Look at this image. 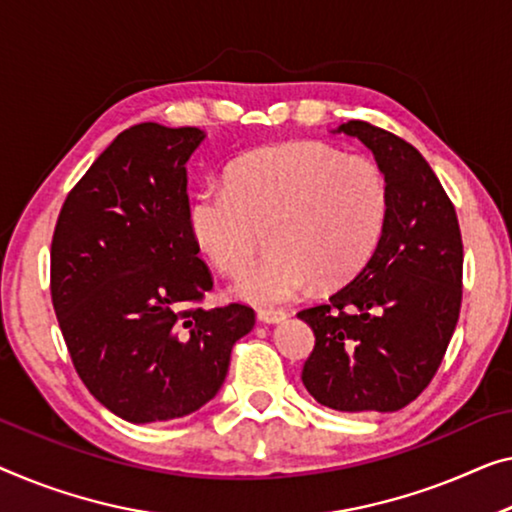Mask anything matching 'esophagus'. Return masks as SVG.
<instances>
[{
  "label": "esophagus",
  "mask_w": 512,
  "mask_h": 512,
  "mask_svg": "<svg viewBox=\"0 0 512 512\" xmlns=\"http://www.w3.org/2000/svg\"><path fill=\"white\" fill-rule=\"evenodd\" d=\"M287 317L285 310H257V319L264 324H278Z\"/></svg>",
  "instance_id": "34e87169"
}]
</instances>
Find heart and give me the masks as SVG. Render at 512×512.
Returning a JSON list of instances; mask_svg holds the SVG:
<instances>
[{
    "mask_svg": "<svg viewBox=\"0 0 512 512\" xmlns=\"http://www.w3.org/2000/svg\"><path fill=\"white\" fill-rule=\"evenodd\" d=\"M388 181L368 156L326 142H287L230 165L225 188L193 197L188 225L204 257L225 276L253 264L269 227L273 253L234 292L250 303H285L315 285L352 278L388 223Z\"/></svg>",
    "mask_w": 512,
    "mask_h": 512,
    "instance_id": "1",
    "label": "heart"
}]
</instances>
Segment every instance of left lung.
<instances>
[{
  "instance_id": "1",
  "label": "left lung",
  "mask_w": 512,
  "mask_h": 512,
  "mask_svg": "<svg viewBox=\"0 0 512 512\" xmlns=\"http://www.w3.org/2000/svg\"><path fill=\"white\" fill-rule=\"evenodd\" d=\"M388 181V223L363 269L299 317L315 333L303 386L335 411H398L421 395L462 303V234L437 174L402 137L347 121Z\"/></svg>"
}]
</instances>
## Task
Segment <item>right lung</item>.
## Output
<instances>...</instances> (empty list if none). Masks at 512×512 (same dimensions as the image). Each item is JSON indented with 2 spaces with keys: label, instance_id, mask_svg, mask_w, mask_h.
<instances>
[{
  "label": "right lung",
  "instance_id": "obj_1",
  "mask_svg": "<svg viewBox=\"0 0 512 512\" xmlns=\"http://www.w3.org/2000/svg\"><path fill=\"white\" fill-rule=\"evenodd\" d=\"M193 126L119 133L68 193L50 250V292L89 393L128 423L188 416L223 386L253 308H200L209 266L188 225Z\"/></svg>",
  "mask_w": 512,
  "mask_h": 512
}]
</instances>
